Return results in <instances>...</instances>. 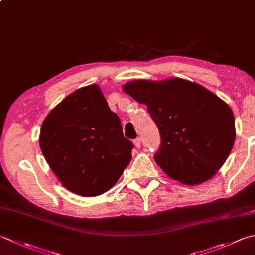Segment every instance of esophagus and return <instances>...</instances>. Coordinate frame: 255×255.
I'll return each mask as SVG.
<instances>
[{
	"label": "esophagus",
	"instance_id": "1",
	"mask_svg": "<svg viewBox=\"0 0 255 255\" xmlns=\"http://www.w3.org/2000/svg\"><path fill=\"white\" fill-rule=\"evenodd\" d=\"M133 144H134V147H136V148H140L141 147V139L140 138L134 139Z\"/></svg>",
	"mask_w": 255,
	"mask_h": 255
}]
</instances>
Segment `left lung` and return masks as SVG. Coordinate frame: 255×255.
<instances>
[{
    "label": "left lung",
    "instance_id": "obj_1",
    "mask_svg": "<svg viewBox=\"0 0 255 255\" xmlns=\"http://www.w3.org/2000/svg\"><path fill=\"white\" fill-rule=\"evenodd\" d=\"M124 92L147 106L161 137L154 161L169 177L193 186L212 178L236 139L234 116L221 98L182 78L138 79Z\"/></svg>",
    "mask_w": 255,
    "mask_h": 255
}]
</instances>
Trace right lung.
<instances>
[{
	"mask_svg": "<svg viewBox=\"0 0 255 255\" xmlns=\"http://www.w3.org/2000/svg\"><path fill=\"white\" fill-rule=\"evenodd\" d=\"M39 146L63 186L83 197L113 188L130 162L133 148L96 84L77 89L49 112Z\"/></svg>",
	"mask_w": 255,
	"mask_h": 255,
	"instance_id": "right-lung-1",
	"label": "right lung"
}]
</instances>
